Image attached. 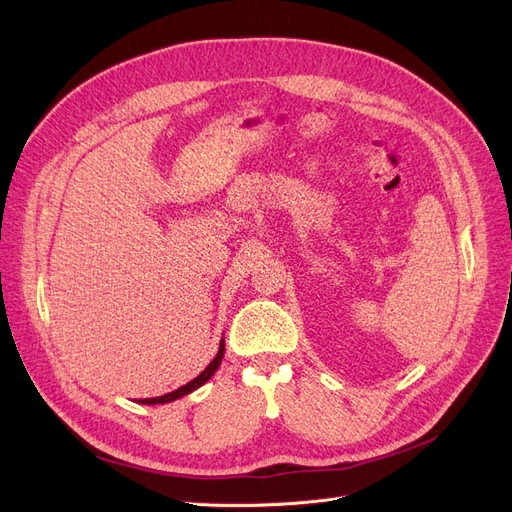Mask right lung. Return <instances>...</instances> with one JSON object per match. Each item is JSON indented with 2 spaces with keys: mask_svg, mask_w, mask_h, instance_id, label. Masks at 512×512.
<instances>
[{
  "mask_svg": "<svg viewBox=\"0 0 512 512\" xmlns=\"http://www.w3.org/2000/svg\"><path fill=\"white\" fill-rule=\"evenodd\" d=\"M223 356H225V339H221V346H218L216 356L210 360L208 367H206L196 379L189 381L187 385H183V387H179V389H175V392H170V394H164V396H158V398H143V400H137V402H139V404H166V402H175V400H179V398H183V396H187V394H191V392H196V389L202 387V385L216 373V369L221 367Z\"/></svg>",
  "mask_w": 512,
  "mask_h": 512,
  "instance_id": "obj_1",
  "label": "right lung"
}]
</instances>
